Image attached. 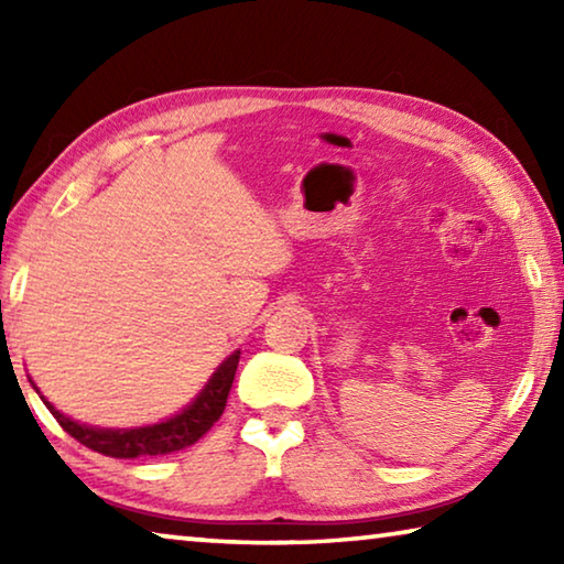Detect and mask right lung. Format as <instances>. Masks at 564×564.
I'll return each mask as SVG.
<instances>
[{
    "label": "right lung",
    "mask_w": 564,
    "mask_h": 564,
    "mask_svg": "<svg viewBox=\"0 0 564 564\" xmlns=\"http://www.w3.org/2000/svg\"><path fill=\"white\" fill-rule=\"evenodd\" d=\"M238 358H241V350H236L228 356L221 366L216 368V373L208 380L206 388L196 395L191 405L181 410L178 415L164 420V423L147 425V427H127V431H111V427H91L82 425L76 420L62 415L50 400H44V405L50 408V413L56 417L66 433H69L74 441L87 445L89 451L109 455V457H144V455H169L176 451H184V447L194 445L202 441V437L212 431V425L221 417L228 390L234 386ZM40 393V390H36Z\"/></svg>",
    "instance_id": "1"
}]
</instances>
